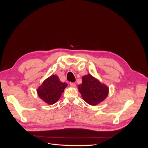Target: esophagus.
<instances>
[{
  "mask_svg": "<svg viewBox=\"0 0 148 148\" xmlns=\"http://www.w3.org/2000/svg\"><path fill=\"white\" fill-rule=\"evenodd\" d=\"M70 86L71 87H75L76 85H75V83H70Z\"/></svg>",
  "mask_w": 148,
  "mask_h": 148,
  "instance_id": "esophagus-1",
  "label": "esophagus"
}]
</instances>
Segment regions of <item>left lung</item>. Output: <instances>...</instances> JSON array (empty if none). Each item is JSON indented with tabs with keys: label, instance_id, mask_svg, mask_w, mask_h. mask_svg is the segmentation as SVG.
Wrapping results in <instances>:
<instances>
[{
	"label": "left lung",
	"instance_id": "8db88e82",
	"mask_svg": "<svg viewBox=\"0 0 148 148\" xmlns=\"http://www.w3.org/2000/svg\"><path fill=\"white\" fill-rule=\"evenodd\" d=\"M79 90L83 99L90 105L95 106L103 101L108 94V88L90 74L84 75Z\"/></svg>",
	"mask_w": 148,
	"mask_h": 148
}]
</instances>
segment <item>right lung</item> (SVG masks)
Wrapping results in <instances>:
<instances>
[{"mask_svg": "<svg viewBox=\"0 0 148 148\" xmlns=\"http://www.w3.org/2000/svg\"><path fill=\"white\" fill-rule=\"evenodd\" d=\"M67 84L61 82L56 75H51L38 88L37 93L45 103L53 104L59 100Z\"/></svg>", "mask_w": 148, "mask_h": 148, "instance_id": "1", "label": "right lung"}]
</instances>
